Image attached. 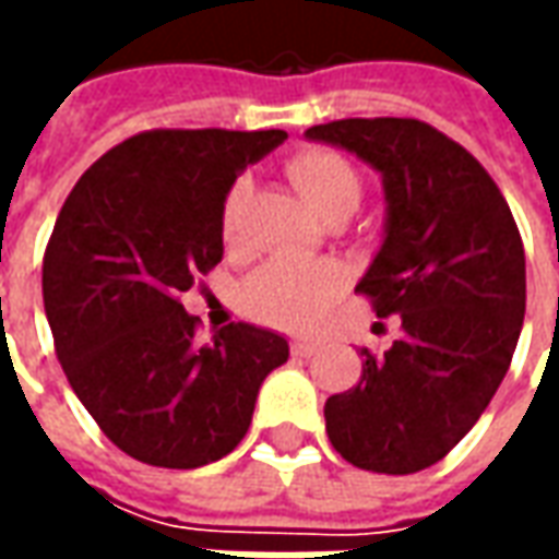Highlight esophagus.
Here are the masks:
<instances>
[{"label": "esophagus", "instance_id": "1", "mask_svg": "<svg viewBox=\"0 0 559 559\" xmlns=\"http://www.w3.org/2000/svg\"><path fill=\"white\" fill-rule=\"evenodd\" d=\"M290 353L293 356H299V359H308V356H314L317 344L308 338H293L290 341Z\"/></svg>", "mask_w": 559, "mask_h": 559}]
</instances>
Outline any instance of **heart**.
<instances>
[{
    "instance_id": "obj_1",
    "label": "heart",
    "mask_w": 559,
    "mask_h": 559,
    "mask_svg": "<svg viewBox=\"0 0 559 559\" xmlns=\"http://www.w3.org/2000/svg\"><path fill=\"white\" fill-rule=\"evenodd\" d=\"M287 176L305 203L323 218L353 215L362 200V179L353 164L332 148H302L287 160ZM245 185L236 182L224 197L221 209V233L230 245L236 236V215L242 203ZM344 287V269L329 260H290L275 257L254 269L239 287V302L245 314L263 320L269 326L302 329L335 302Z\"/></svg>"
}]
</instances>
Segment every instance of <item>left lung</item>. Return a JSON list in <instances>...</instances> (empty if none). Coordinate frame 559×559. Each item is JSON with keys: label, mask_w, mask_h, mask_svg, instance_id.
Returning a JSON list of instances; mask_svg holds the SVG:
<instances>
[{"label": "left lung", "mask_w": 559, "mask_h": 559, "mask_svg": "<svg viewBox=\"0 0 559 559\" xmlns=\"http://www.w3.org/2000/svg\"><path fill=\"white\" fill-rule=\"evenodd\" d=\"M308 140L356 152L383 176L386 239L356 293L401 335L326 401V433L353 467L407 476L479 421L512 365L527 275L524 245L488 170L419 119H338Z\"/></svg>", "instance_id": "left-lung-1"}]
</instances>
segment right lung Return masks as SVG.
<instances>
[{"label": "right lung", "mask_w": 559, "mask_h": 559, "mask_svg": "<svg viewBox=\"0 0 559 559\" xmlns=\"http://www.w3.org/2000/svg\"><path fill=\"white\" fill-rule=\"evenodd\" d=\"M284 131L152 128L71 188L44 251L56 356L110 443L143 464L194 469L248 433L260 383L287 341L230 323L197 347L179 302L224 254L221 209L236 176Z\"/></svg>", "instance_id": "1"}]
</instances>
